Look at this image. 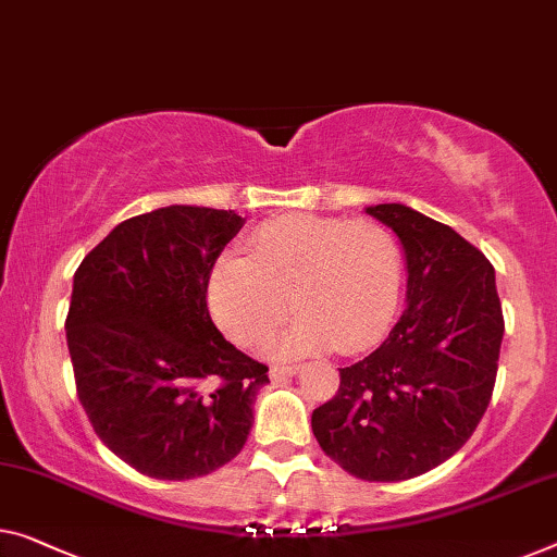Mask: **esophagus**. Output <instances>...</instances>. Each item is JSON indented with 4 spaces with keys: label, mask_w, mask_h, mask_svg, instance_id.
Returning a JSON list of instances; mask_svg holds the SVG:
<instances>
[{
    "label": "esophagus",
    "mask_w": 557,
    "mask_h": 557,
    "mask_svg": "<svg viewBox=\"0 0 557 557\" xmlns=\"http://www.w3.org/2000/svg\"><path fill=\"white\" fill-rule=\"evenodd\" d=\"M297 372H300V368H297V364H289V368H272L270 370V380H272V383H285L287 377L297 375Z\"/></svg>",
    "instance_id": "obj_1"
}]
</instances>
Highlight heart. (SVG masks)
Segmentation results:
<instances>
[{"mask_svg":"<svg viewBox=\"0 0 557 557\" xmlns=\"http://www.w3.org/2000/svg\"><path fill=\"white\" fill-rule=\"evenodd\" d=\"M247 247V257L222 255L207 280L210 312L232 343H264L293 307L300 320L270 345L277 360L362 352L393 325L403 252L380 222L287 214L257 227Z\"/></svg>","mask_w":557,"mask_h":557,"instance_id":"heart-1","label":"heart"}]
</instances>
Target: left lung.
Returning <instances> with one entry per match:
<instances>
[{
	"instance_id": "left-lung-1",
	"label": "left lung",
	"mask_w": 557,
	"mask_h": 557,
	"mask_svg": "<svg viewBox=\"0 0 557 557\" xmlns=\"http://www.w3.org/2000/svg\"><path fill=\"white\" fill-rule=\"evenodd\" d=\"M364 212L400 239L405 312L375 352L339 368L312 433L339 468L370 483L418 478L453 458L491 405L503 307L487 257L408 205Z\"/></svg>"
}]
</instances>
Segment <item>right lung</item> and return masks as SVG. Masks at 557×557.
Masks as SVG:
<instances>
[{"instance_id": "right-lung-1", "label": "right lung", "mask_w": 557, "mask_h": 557, "mask_svg": "<svg viewBox=\"0 0 557 557\" xmlns=\"http://www.w3.org/2000/svg\"><path fill=\"white\" fill-rule=\"evenodd\" d=\"M243 225L235 210L160 207L120 222L74 272L64 330L79 403L143 475H210L250 435L268 368L207 307L212 264Z\"/></svg>"}]
</instances>
